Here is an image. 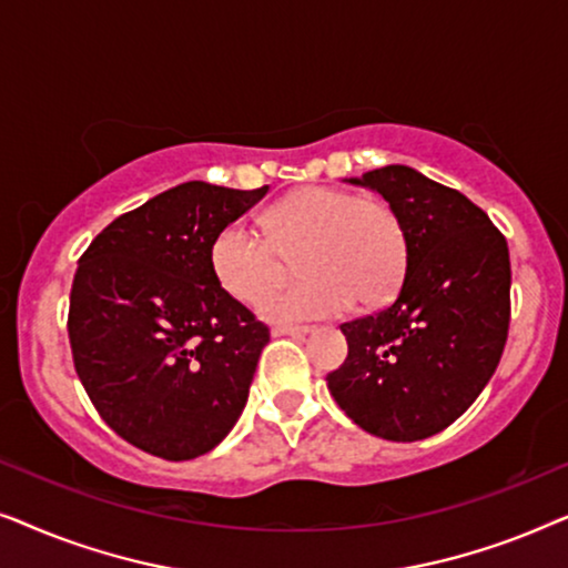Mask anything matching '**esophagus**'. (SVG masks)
Listing matches in <instances>:
<instances>
[{"instance_id":"obj_1","label":"esophagus","mask_w":568,"mask_h":568,"mask_svg":"<svg viewBox=\"0 0 568 568\" xmlns=\"http://www.w3.org/2000/svg\"><path fill=\"white\" fill-rule=\"evenodd\" d=\"M313 331V325H274L271 333L274 336H307Z\"/></svg>"}]
</instances>
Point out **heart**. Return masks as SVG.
Returning a JSON list of instances; mask_svg holds the SVG:
<instances>
[{
    "label": "heart",
    "instance_id": "heart-1",
    "mask_svg": "<svg viewBox=\"0 0 568 568\" xmlns=\"http://www.w3.org/2000/svg\"><path fill=\"white\" fill-rule=\"evenodd\" d=\"M300 252L303 282L265 290L277 258ZM408 263V235L390 201L333 185H305L261 214V237L227 224L209 245V266L222 292L253 305L266 321H315L383 305L398 292Z\"/></svg>",
    "mask_w": 568,
    "mask_h": 568
}]
</instances>
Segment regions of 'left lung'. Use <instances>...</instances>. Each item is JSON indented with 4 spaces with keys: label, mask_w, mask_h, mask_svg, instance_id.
<instances>
[{
    "label": "left lung",
    "mask_w": 568,
    "mask_h": 568,
    "mask_svg": "<svg viewBox=\"0 0 568 568\" xmlns=\"http://www.w3.org/2000/svg\"><path fill=\"white\" fill-rule=\"evenodd\" d=\"M348 183L383 193L408 235L393 305L341 325L348 356L328 390L364 432L416 442L447 429L499 367L509 331V247L484 209L408 165Z\"/></svg>",
    "instance_id": "1"
}]
</instances>
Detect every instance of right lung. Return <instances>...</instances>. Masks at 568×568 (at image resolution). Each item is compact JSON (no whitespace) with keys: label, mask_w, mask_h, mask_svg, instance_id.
I'll list each match as a JSON object with an SVG mask.
<instances>
[{"label":"right lung","mask_w":568,"mask_h":568,"mask_svg":"<svg viewBox=\"0 0 568 568\" xmlns=\"http://www.w3.org/2000/svg\"><path fill=\"white\" fill-rule=\"evenodd\" d=\"M268 193L189 181L92 240L69 297V344L92 406L162 460H193L243 414L268 328L216 284L209 245Z\"/></svg>","instance_id":"1"}]
</instances>
